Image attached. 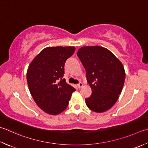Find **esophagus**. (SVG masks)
<instances>
[{
  "mask_svg": "<svg viewBox=\"0 0 148 148\" xmlns=\"http://www.w3.org/2000/svg\"><path fill=\"white\" fill-rule=\"evenodd\" d=\"M83 86V84L82 83H78L77 84V87L78 88H82V86Z\"/></svg>",
  "mask_w": 148,
  "mask_h": 148,
  "instance_id": "esophagus-1",
  "label": "esophagus"
}]
</instances>
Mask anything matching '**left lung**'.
<instances>
[{
    "instance_id": "1",
    "label": "left lung",
    "mask_w": 148,
    "mask_h": 148,
    "mask_svg": "<svg viewBox=\"0 0 148 148\" xmlns=\"http://www.w3.org/2000/svg\"><path fill=\"white\" fill-rule=\"evenodd\" d=\"M77 55L85 69L92 94L85 99L92 111L102 113L114 105L125 81L122 63L108 49L101 46H83Z\"/></svg>"
}]
</instances>
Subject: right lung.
I'll return each mask as SVG.
<instances>
[{"instance_id": "right-lung-1", "label": "right lung", "mask_w": 148, "mask_h": 148, "mask_svg": "<svg viewBox=\"0 0 148 148\" xmlns=\"http://www.w3.org/2000/svg\"><path fill=\"white\" fill-rule=\"evenodd\" d=\"M76 48L48 47L34 57L28 66L27 82L30 93L40 108L49 115L61 114L76 90L66 83L64 65Z\"/></svg>"}]
</instances>
